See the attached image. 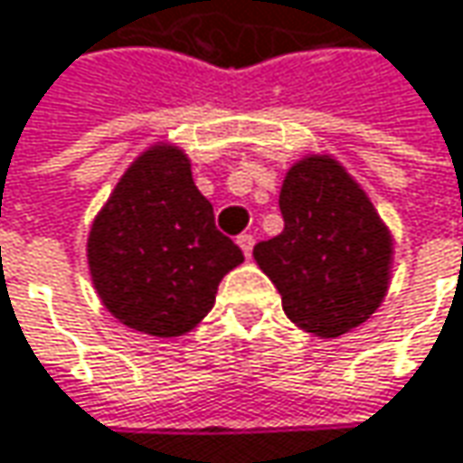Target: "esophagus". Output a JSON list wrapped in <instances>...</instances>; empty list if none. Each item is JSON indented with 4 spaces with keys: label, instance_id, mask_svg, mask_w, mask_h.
<instances>
[{
    "label": "esophagus",
    "instance_id": "esophagus-1",
    "mask_svg": "<svg viewBox=\"0 0 463 463\" xmlns=\"http://www.w3.org/2000/svg\"><path fill=\"white\" fill-rule=\"evenodd\" d=\"M237 245L242 248L245 258H250V255H252V245H255V237H252V234H240V237H237Z\"/></svg>",
    "mask_w": 463,
    "mask_h": 463
}]
</instances>
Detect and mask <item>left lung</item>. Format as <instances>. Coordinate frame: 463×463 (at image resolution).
I'll return each instance as SVG.
<instances>
[{"instance_id": "left-lung-1", "label": "left lung", "mask_w": 463, "mask_h": 463, "mask_svg": "<svg viewBox=\"0 0 463 463\" xmlns=\"http://www.w3.org/2000/svg\"><path fill=\"white\" fill-rule=\"evenodd\" d=\"M281 234L252 255L277 284L284 314L318 337H340L380 308L392 240L364 189L332 157H306L281 184Z\"/></svg>"}]
</instances>
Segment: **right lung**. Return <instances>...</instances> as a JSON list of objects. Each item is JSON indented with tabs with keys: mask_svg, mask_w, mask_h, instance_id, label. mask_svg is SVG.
I'll use <instances>...</instances> for the list:
<instances>
[{
	"mask_svg": "<svg viewBox=\"0 0 463 463\" xmlns=\"http://www.w3.org/2000/svg\"><path fill=\"white\" fill-rule=\"evenodd\" d=\"M245 260L215 229L182 149H147L118 182L89 232V269L126 326L179 337L213 308L218 281Z\"/></svg>",
	"mask_w": 463,
	"mask_h": 463,
	"instance_id": "right-lung-1",
	"label": "right lung"
}]
</instances>
